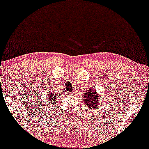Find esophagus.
I'll use <instances>...</instances> for the list:
<instances>
[{"instance_id":"1","label":"esophagus","mask_w":149,"mask_h":149,"mask_svg":"<svg viewBox=\"0 0 149 149\" xmlns=\"http://www.w3.org/2000/svg\"><path fill=\"white\" fill-rule=\"evenodd\" d=\"M72 93H70V94H72Z\"/></svg>"}]
</instances>
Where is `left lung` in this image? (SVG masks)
<instances>
[{"label": "left lung", "mask_w": 149, "mask_h": 149, "mask_svg": "<svg viewBox=\"0 0 149 149\" xmlns=\"http://www.w3.org/2000/svg\"><path fill=\"white\" fill-rule=\"evenodd\" d=\"M83 100L89 109L93 110L101 104V102H99V95L97 93L96 90L93 88L87 89Z\"/></svg>", "instance_id": "obj_1"}]
</instances>
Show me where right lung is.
<instances>
[{"mask_svg": "<svg viewBox=\"0 0 149 149\" xmlns=\"http://www.w3.org/2000/svg\"><path fill=\"white\" fill-rule=\"evenodd\" d=\"M47 95H48V97H47V99L50 100L49 102V104L50 105L54 104V103H56V101L57 100V97L58 96V93H57V91L55 90L54 91H48Z\"/></svg>", "mask_w": 149, "mask_h": 149, "instance_id": "obj_1", "label": "right lung"}]
</instances>
